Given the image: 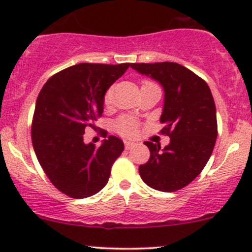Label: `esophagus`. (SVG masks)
Masks as SVG:
<instances>
[{
  "label": "esophagus",
  "instance_id": "1",
  "mask_svg": "<svg viewBox=\"0 0 252 252\" xmlns=\"http://www.w3.org/2000/svg\"><path fill=\"white\" fill-rule=\"evenodd\" d=\"M124 144H126V149H131V148H134V147L136 146L135 142H129V141H126V142H124Z\"/></svg>",
  "mask_w": 252,
  "mask_h": 252
}]
</instances>
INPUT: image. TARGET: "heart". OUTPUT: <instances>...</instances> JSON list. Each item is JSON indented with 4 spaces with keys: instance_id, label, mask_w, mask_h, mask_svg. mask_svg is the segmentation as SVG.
Here are the masks:
<instances>
[{
    "instance_id": "b5f03b06",
    "label": "heart",
    "mask_w": 252,
    "mask_h": 252,
    "mask_svg": "<svg viewBox=\"0 0 252 252\" xmlns=\"http://www.w3.org/2000/svg\"><path fill=\"white\" fill-rule=\"evenodd\" d=\"M153 82L150 80H143L142 82V86H148V85H153ZM103 102L104 105L109 106L112 102V89L110 88L105 91L103 97ZM115 130L121 134L124 137H135L137 136L138 131H140V124L136 120L131 117H126V116H122L120 118H117L114 123Z\"/></svg>"
}]
</instances>
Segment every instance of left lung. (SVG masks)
<instances>
[{"mask_svg":"<svg viewBox=\"0 0 252 252\" xmlns=\"http://www.w3.org/2000/svg\"><path fill=\"white\" fill-rule=\"evenodd\" d=\"M141 74L158 80L164 90L161 130L170 137L168 146L144 142L149 148L148 162L141 164L142 180L161 192L186 187L201 173L215 148L216 104L204 79L176 63H131Z\"/></svg>","mask_w":252,"mask_h":252,"instance_id":"obj_1","label":"left lung"}]
</instances>
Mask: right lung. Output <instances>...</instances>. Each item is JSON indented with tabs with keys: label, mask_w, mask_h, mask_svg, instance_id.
<instances>
[{
	"label": "right lung",
	"mask_w": 252,
	"mask_h": 252,
	"mask_svg": "<svg viewBox=\"0 0 252 252\" xmlns=\"http://www.w3.org/2000/svg\"><path fill=\"white\" fill-rule=\"evenodd\" d=\"M131 63H78L52 76L37 96L32 142L40 166L60 192L83 199L108 184L111 167L124 150L109 136L102 146L84 143L85 129H94L103 114L105 91ZM103 136L108 132L103 130Z\"/></svg>",
	"instance_id": "obj_1"
}]
</instances>
